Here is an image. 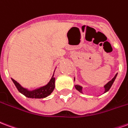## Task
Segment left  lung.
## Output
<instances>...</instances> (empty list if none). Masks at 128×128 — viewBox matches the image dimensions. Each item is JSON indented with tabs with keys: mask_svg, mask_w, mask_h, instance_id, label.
Listing matches in <instances>:
<instances>
[{
	"mask_svg": "<svg viewBox=\"0 0 128 128\" xmlns=\"http://www.w3.org/2000/svg\"><path fill=\"white\" fill-rule=\"evenodd\" d=\"M116 75H117V74H116V75L114 76V77L111 80L109 81L108 83L106 84V85L104 86V88H105V91H104V93H106V92H107V91H108V90L110 88V87H111V86L112 85V84H113L114 81V80H115V78H116ZM74 80H75V78H74ZM75 88L78 90L79 92H80V93H82V87L80 85H78V84H76V85H75Z\"/></svg>",
	"mask_w": 128,
	"mask_h": 128,
	"instance_id": "8db88e82",
	"label": "left lung"
}]
</instances>
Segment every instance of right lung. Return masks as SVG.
Returning <instances> with one entry per match:
<instances>
[{"mask_svg":"<svg viewBox=\"0 0 128 128\" xmlns=\"http://www.w3.org/2000/svg\"><path fill=\"white\" fill-rule=\"evenodd\" d=\"M12 81L14 82V83L18 88V90L19 91L20 93L23 94L27 98H46L48 96H50L52 94L53 90L54 89L55 87V78L54 77V75L52 76V78L50 79V82L46 84V85L42 86L39 88H36L32 91H28L27 88H25L22 87L17 81H16L14 79H12Z\"/></svg>","mask_w":128,"mask_h":128,"instance_id":"1","label":"right lung"}]
</instances>
